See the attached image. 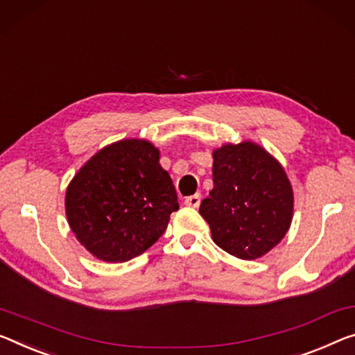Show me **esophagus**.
<instances>
[{
    "label": "esophagus",
    "mask_w": 355,
    "mask_h": 355,
    "mask_svg": "<svg viewBox=\"0 0 355 355\" xmlns=\"http://www.w3.org/2000/svg\"><path fill=\"white\" fill-rule=\"evenodd\" d=\"M185 205L190 206V208H198L200 203H201V195L200 193H195V195H190L185 198L184 201Z\"/></svg>",
    "instance_id": "34e87169"
}]
</instances>
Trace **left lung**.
Masks as SVG:
<instances>
[{"mask_svg":"<svg viewBox=\"0 0 355 355\" xmlns=\"http://www.w3.org/2000/svg\"><path fill=\"white\" fill-rule=\"evenodd\" d=\"M212 157L214 189L200 214L217 246L238 259H259L291 227L293 193L286 171L252 143L222 146Z\"/></svg>","mask_w":355,"mask_h":355,"instance_id":"obj_1","label":"left lung"}]
</instances>
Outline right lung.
<instances>
[{
    "label": "right lung",
    "instance_id": "right-lung-1",
    "mask_svg": "<svg viewBox=\"0 0 355 355\" xmlns=\"http://www.w3.org/2000/svg\"><path fill=\"white\" fill-rule=\"evenodd\" d=\"M159 160L147 141L123 139L95 154L71 181L64 200L69 227L96 259L127 261L165 233L179 205Z\"/></svg>",
    "mask_w": 355,
    "mask_h": 355
}]
</instances>
